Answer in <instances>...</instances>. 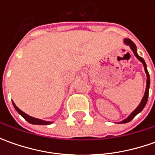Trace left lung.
<instances>
[{
	"instance_id": "left-lung-1",
	"label": "left lung",
	"mask_w": 155,
	"mask_h": 155,
	"mask_svg": "<svg viewBox=\"0 0 155 155\" xmlns=\"http://www.w3.org/2000/svg\"><path fill=\"white\" fill-rule=\"evenodd\" d=\"M124 44H126L127 45H128L129 47H130V49L133 51L134 52V56L136 57L139 60H140V62L142 63V64H143V66H144V70H145V72H146L147 74V84H146V91H145V94H144V96H143V97L141 99V101H140V104L138 105V107L135 109V110L129 115V116L126 118V119H124L123 121L122 122H120L119 123H127V122H130L133 118H134V116H136V115H138L139 113H140L141 110L144 109V107L146 106L147 102V98H148V93H149V87H150V77H149V74H148V71H147V64L145 61H144V59L138 55V53H137V49H136V45H134V43L132 41V40H130L129 39H124Z\"/></svg>"
}]
</instances>
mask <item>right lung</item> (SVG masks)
Returning a JSON list of instances; mask_svg holds the SVG:
<instances>
[{
	"instance_id": "right-lung-1",
	"label": "right lung",
	"mask_w": 155,
	"mask_h": 155,
	"mask_svg": "<svg viewBox=\"0 0 155 155\" xmlns=\"http://www.w3.org/2000/svg\"><path fill=\"white\" fill-rule=\"evenodd\" d=\"M13 105L15 107V109L16 110V111L21 115L26 121L29 122V123H32V124H36V125H49L52 123V122H48V121H44V120H41V119H38V118H35V117H33V116H28L27 114H26L25 112H23L22 110H21L13 102Z\"/></svg>"
}]
</instances>
